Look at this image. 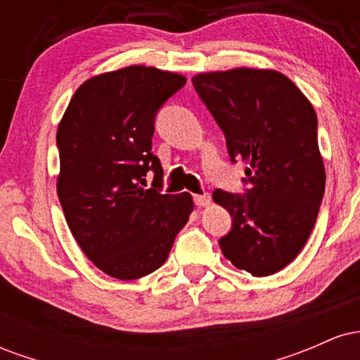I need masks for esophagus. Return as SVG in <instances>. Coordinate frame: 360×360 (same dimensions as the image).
Instances as JSON below:
<instances>
[{
	"instance_id": "1",
	"label": "esophagus",
	"mask_w": 360,
	"mask_h": 360,
	"mask_svg": "<svg viewBox=\"0 0 360 360\" xmlns=\"http://www.w3.org/2000/svg\"><path fill=\"white\" fill-rule=\"evenodd\" d=\"M193 201L196 206H210V203H212V196H210L208 193L193 194Z\"/></svg>"
}]
</instances>
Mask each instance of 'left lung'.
Listing matches in <instances>:
<instances>
[{
    "label": "left lung",
    "instance_id": "1",
    "mask_svg": "<svg viewBox=\"0 0 360 360\" xmlns=\"http://www.w3.org/2000/svg\"><path fill=\"white\" fill-rule=\"evenodd\" d=\"M193 86L221 128L230 160L247 164L245 193H213L232 217V230L218 240L223 255L257 278L274 274L304 247L323 200L315 110L276 71L198 74Z\"/></svg>",
    "mask_w": 360,
    "mask_h": 360
}]
</instances>
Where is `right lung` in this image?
I'll return each instance as SVG.
<instances>
[{
	"mask_svg": "<svg viewBox=\"0 0 360 360\" xmlns=\"http://www.w3.org/2000/svg\"><path fill=\"white\" fill-rule=\"evenodd\" d=\"M184 84V76L146 65L100 74L74 93L57 128L65 221L111 278L159 269L193 212L191 194H162V166L152 154L157 113Z\"/></svg>",
	"mask_w": 360,
	"mask_h": 360,
	"instance_id": "obj_1",
	"label": "right lung"
}]
</instances>
